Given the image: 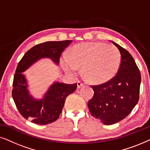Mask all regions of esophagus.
Wrapping results in <instances>:
<instances>
[{
  "label": "esophagus",
  "mask_w": 150,
  "mask_h": 150,
  "mask_svg": "<svg viewBox=\"0 0 150 150\" xmlns=\"http://www.w3.org/2000/svg\"><path fill=\"white\" fill-rule=\"evenodd\" d=\"M84 86V84L82 83L81 81H78L77 82V88L78 89H80V88L83 87Z\"/></svg>",
  "instance_id": "34e87169"
}]
</instances>
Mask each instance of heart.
Masks as SVG:
<instances>
[{
	"mask_svg": "<svg viewBox=\"0 0 150 150\" xmlns=\"http://www.w3.org/2000/svg\"><path fill=\"white\" fill-rule=\"evenodd\" d=\"M122 57L115 46L92 42L76 44L61 60L63 69L75 74L83 67L85 79L93 85H102L114 79L120 68Z\"/></svg>",
	"mask_w": 150,
	"mask_h": 150,
	"instance_id": "1",
	"label": "heart"
}]
</instances>
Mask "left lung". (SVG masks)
Listing matches in <instances>:
<instances>
[{"mask_svg": "<svg viewBox=\"0 0 150 150\" xmlns=\"http://www.w3.org/2000/svg\"><path fill=\"white\" fill-rule=\"evenodd\" d=\"M122 61L116 76L108 83L92 86L94 96L88 102L91 115L105 125L116 124L128 115L139 99L141 73L128 51L111 41Z\"/></svg>", "mask_w": 150, "mask_h": 150, "instance_id": "obj_1", "label": "left lung"}]
</instances>
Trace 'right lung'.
Here are the masks:
<instances>
[{
	"instance_id": "1",
	"label": "right lung",
	"mask_w": 150,
	"mask_h": 150,
	"mask_svg": "<svg viewBox=\"0 0 150 150\" xmlns=\"http://www.w3.org/2000/svg\"><path fill=\"white\" fill-rule=\"evenodd\" d=\"M72 42H46L28 50L18 63L13 83L12 97L20 114L37 124L46 125L56 121L62 112L66 98L77 88L76 83L67 85L54 81L42 96L36 98L30 93L29 85L24 71L41 59H49L58 65L63 50Z\"/></svg>"
}]
</instances>
